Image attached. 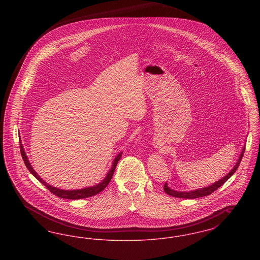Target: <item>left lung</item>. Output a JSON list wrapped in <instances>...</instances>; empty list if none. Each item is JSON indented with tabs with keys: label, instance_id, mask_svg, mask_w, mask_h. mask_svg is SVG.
I'll return each instance as SVG.
<instances>
[{
	"label": "left lung",
	"instance_id": "obj_1",
	"mask_svg": "<svg viewBox=\"0 0 260 260\" xmlns=\"http://www.w3.org/2000/svg\"><path fill=\"white\" fill-rule=\"evenodd\" d=\"M245 149H246V146L243 149V151H242V153H241V155H240V158H239V160L237 161L234 169H233L230 173H228L227 175H225L222 179L218 180V181L215 182L214 184L209 186V187H206V188H202V189L195 190V191H190V192H177V191H174L173 189L169 188V187L167 186V183H165V185H164L165 192H166L168 195L173 196V197H176V198L196 199L210 195L212 192H214L216 189H218L220 186H222L223 184L234 174V173L237 171V169H238V167L240 166V162H241L242 159H243V156H244V153H245Z\"/></svg>",
	"mask_w": 260,
	"mask_h": 260
}]
</instances>
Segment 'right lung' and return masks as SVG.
<instances>
[{
  "label": "right lung",
  "mask_w": 260,
  "mask_h": 260,
  "mask_svg": "<svg viewBox=\"0 0 260 260\" xmlns=\"http://www.w3.org/2000/svg\"><path fill=\"white\" fill-rule=\"evenodd\" d=\"M20 152H21V156H22V159H23V161H24L25 166H26V168L29 170V172L32 173L41 183H43L44 185L46 186L53 195H55V196H57V197H59V198L68 199V200H78V199L88 198V197L94 196V195L100 193L101 191H103V190L105 189V187L109 184V182H110V180H111L112 176H113L114 172H115L116 166H117L118 161H119V160H120L121 157H122V153H120V154L115 158V160L113 161V166H112L111 170L109 171V173L106 175L105 179H104L102 182H100L98 185L92 186V187H87V188L81 189V190H73V191L70 190V191H69V190H60V189H58V188L52 187V186H50V184L46 183V182L38 175L36 172L33 170V168L31 167L30 162H29L28 159H27V156H26V154H25L24 149H23V146H22L21 143H20Z\"/></svg>",
  "instance_id": "obj_1"
}]
</instances>
